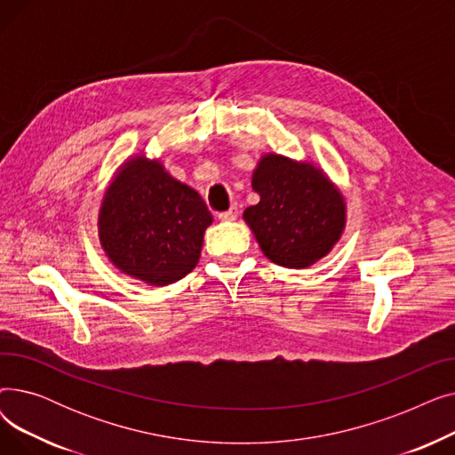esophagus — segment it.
Returning a JSON list of instances; mask_svg holds the SVG:
<instances>
[{"label":"esophagus","instance_id":"obj_1","mask_svg":"<svg viewBox=\"0 0 455 455\" xmlns=\"http://www.w3.org/2000/svg\"><path fill=\"white\" fill-rule=\"evenodd\" d=\"M218 218L221 220V221H234L235 218H237V206H232L230 210H227V212H221Z\"/></svg>","mask_w":455,"mask_h":455}]
</instances>
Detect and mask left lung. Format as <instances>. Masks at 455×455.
<instances>
[{
  "mask_svg": "<svg viewBox=\"0 0 455 455\" xmlns=\"http://www.w3.org/2000/svg\"><path fill=\"white\" fill-rule=\"evenodd\" d=\"M252 189L259 203L243 212V220L273 264L304 269L339 242L347 204L321 167L269 153L258 162Z\"/></svg>",
  "mask_w": 455,
  "mask_h": 455,
  "instance_id": "left-lung-1",
  "label": "left lung"
}]
</instances>
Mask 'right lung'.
Segmentation results:
<instances>
[{
    "instance_id": "1",
    "label": "right lung",
    "mask_w": 455,
    "mask_h": 455,
    "mask_svg": "<svg viewBox=\"0 0 455 455\" xmlns=\"http://www.w3.org/2000/svg\"><path fill=\"white\" fill-rule=\"evenodd\" d=\"M212 213L194 188L143 155L129 158L105 191L100 242L122 273L167 285L196 269Z\"/></svg>"
}]
</instances>
